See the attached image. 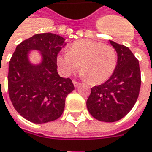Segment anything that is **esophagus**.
<instances>
[{"label": "esophagus", "instance_id": "34e87169", "mask_svg": "<svg viewBox=\"0 0 152 152\" xmlns=\"http://www.w3.org/2000/svg\"><path fill=\"white\" fill-rule=\"evenodd\" d=\"M73 83H74V86L77 88L79 85H81V83H79V82H77V81H73Z\"/></svg>", "mask_w": 152, "mask_h": 152}]
</instances>
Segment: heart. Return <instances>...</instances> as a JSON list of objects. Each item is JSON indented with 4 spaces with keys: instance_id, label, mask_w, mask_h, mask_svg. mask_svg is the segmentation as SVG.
<instances>
[{
    "instance_id": "b5f03b06",
    "label": "heart",
    "mask_w": 152,
    "mask_h": 152,
    "mask_svg": "<svg viewBox=\"0 0 152 152\" xmlns=\"http://www.w3.org/2000/svg\"><path fill=\"white\" fill-rule=\"evenodd\" d=\"M57 64L62 74L69 76L81 66V75L94 84L110 78L117 65V53L110 45L82 39L72 44L69 52L57 57Z\"/></svg>"
}]
</instances>
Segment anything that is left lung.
I'll use <instances>...</instances> for the list:
<instances>
[{"label":"left lung","instance_id":"left-lung-1","mask_svg":"<svg viewBox=\"0 0 152 152\" xmlns=\"http://www.w3.org/2000/svg\"><path fill=\"white\" fill-rule=\"evenodd\" d=\"M117 52L115 70L104 83L91 88L88 111L96 120L114 122L126 116L136 104L141 87L139 61L129 47L110 40Z\"/></svg>","mask_w":152,"mask_h":152}]
</instances>
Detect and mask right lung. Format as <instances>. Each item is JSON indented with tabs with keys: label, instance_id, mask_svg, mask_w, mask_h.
Listing matches in <instances>:
<instances>
[{
	"label": "right lung",
	"instance_id": "right-lung-1",
	"mask_svg": "<svg viewBox=\"0 0 152 152\" xmlns=\"http://www.w3.org/2000/svg\"><path fill=\"white\" fill-rule=\"evenodd\" d=\"M66 46L65 39L53 33H39L16 46L9 66L8 89L16 112L33 123H46L61 117L65 99L75 87L70 78L57 72V55ZM30 50L42 52L43 61L32 65Z\"/></svg>",
	"mask_w": 152,
	"mask_h": 152
}]
</instances>
